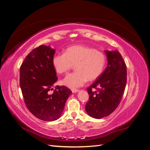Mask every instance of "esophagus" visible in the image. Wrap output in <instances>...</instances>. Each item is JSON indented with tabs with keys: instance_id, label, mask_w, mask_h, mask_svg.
Segmentation results:
<instances>
[{
	"instance_id": "34e87169",
	"label": "esophagus",
	"mask_w": 150,
	"mask_h": 150,
	"mask_svg": "<svg viewBox=\"0 0 150 150\" xmlns=\"http://www.w3.org/2000/svg\"><path fill=\"white\" fill-rule=\"evenodd\" d=\"M71 91L73 93H76V92L79 91V90H77V89H71Z\"/></svg>"
}]
</instances>
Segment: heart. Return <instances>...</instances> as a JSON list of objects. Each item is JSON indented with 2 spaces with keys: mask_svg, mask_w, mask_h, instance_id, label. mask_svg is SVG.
I'll return each mask as SVG.
<instances>
[{
  "mask_svg": "<svg viewBox=\"0 0 150 150\" xmlns=\"http://www.w3.org/2000/svg\"><path fill=\"white\" fill-rule=\"evenodd\" d=\"M106 56L93 47L77 45L69 47L64 53L53 55L52 64L59 74H65L75 65L76 71L68 74L62 84L75 88L83 86L86 81L97 79L103 72L106 64Z\"/></svg>",
  "mask_w": 150,
  "mask_h": 150,
  "instance_id": "1",
  "label": "heart"
}]
</instances>
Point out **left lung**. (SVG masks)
<instances>
[{"instance_id": "1", "label": "left lung", "mask_w": 150, "mask_h": 150, "mask_svg": "<svg viewBox=\"0 0 150 150\" xmlns=\"http://www.w3.org/2000/svg\"><path fill=\"white\" fill-rule=\"evenodd\" d=\"M108 66L90 87L86 111L95 119L112 113L122 99L127 82V69L120 53L106 51Z\"/></svg>"}]
</instances>
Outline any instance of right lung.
Here are the masks:
<instances>
[{
    "mask_svg": "<svg viewBox=\"0 0 150 150\" xmlns=\"http://www.w3.org/2000/svg\"><path fill=\"white\" fill-rule=\"evenodd\" d=\"M55 50L41 45L26 57L20 68V86L30 112L44 121L58 119L71 91L65 86H53L57 81L52 59Z\"/></svg>",
    "mask_w": 150,
    "mask_h": 150,
    "instance_id": "add662e5",
    "label": "right lung"
}]
</instances>
